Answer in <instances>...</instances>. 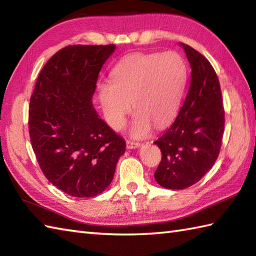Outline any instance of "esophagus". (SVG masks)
Listing matches in <instances>:
<instances>
[{
	"mask_svg": "<svg viewBox=\"0 0 256 256\" xmlns=\"http://www.w3.org/2000/svg\"><path fill=\"white\" fill-rule=\"evenodd\" d=\"M140 143L138 142H134V140H126V148L128 150H132V148H140Z\"/></svg>",
	"mask_w": 256,
	"mask_h": 256,
	"instance_id": "34e87169",
	"label": "esophagus"
}]
</instances>
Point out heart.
Returning <instances> with one entry per match:
<instances>
[{"label":"heart","mask_w":256,"mask_h":256,"mask_svg":"<svg viewBox=\"0 0 256 256\" xmlns=\"http://www.w3.org/2000/svg\"><path fill=\"white\" fill-rule=\"evenodd\" d=\"M187 79V67L175 52H136L120 62L112 81L98 86L108 125L121 130L133 108L131 124L134 138H144L152 123L162 128L175 118Z\"/></svg>","instance_id":"obj_1"}]
</instances>
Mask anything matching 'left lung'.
I'll use <instances>...</instances> for the list:
<instances>
[{
    "label": "left lung",
    "mask_w": 256,
    "mask_h": 256,
    "mask_svg": "<svg viewBox=\"0 0 256 256\" xmlns=\"http://www.w3.org/2000/svg\"><path fill=\"white\" fill-rule=\"evenodd\" d=\"M192 67L186 99L172 126L155 140L162 160L154 174L167 189L192 186L218 158L224 132L220 82L208 59L182 44Z\"/></svg>",
    "instance_id": "8db88e82"
}]
</instances>
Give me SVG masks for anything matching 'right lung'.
I'll return each instance as SVG.
<instances>
[{
    "label": "right lung",
    "mask_w": 256,
    "mask_h": 256,
    "mask_svg": "<svg viewBox=\"0 0 256 256\" xmlns=\"http://www.w3.org/2000/svg\"><path fill=\"white\" fill-rule=\"evenodd\" d=\"M116 46L70 45L38 74L30 101L28 131L45 177L77 198L94 197L111 184L124 140L92 104L99 72Z\"/></svg>",
    "instance_id": "1"
}]
</instances>
